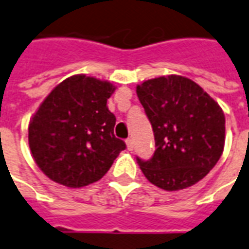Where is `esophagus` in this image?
<instances>
[{"mask_svg":"<svg viewBox=\"0 0 249 249\" xmlns=\"http://www.w3.org/2000/svg\"><path fill=\"white\" fill-rule=\"evenodd\" d=\"M126 144H127V149L130 150V151H133V150H134V142H133V139H131V138H127V139H126Z\"/></svg>","mask_w":249,"mask_h":249,"instance_id":"esophagus-1","label":"esophagus"}]
</instances>
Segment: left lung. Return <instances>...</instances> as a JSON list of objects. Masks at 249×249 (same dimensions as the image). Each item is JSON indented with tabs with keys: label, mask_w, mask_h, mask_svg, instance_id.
<instances>
[{
	"label": "left lung",
	"mask_w": 249,
	"mask_h": 249,
	"mask_svg": "<svg viewBox=\"0 0 249 249\" xmlns=\"http://www.w3.org/2000/svg\"><path fill=\"white\" fill-rule=\"evenodd\" d=\"M149 118L156 151L141 170L167 192L186 189L205 177L223 154L225 116L221 107L188 77L169 75L137 87Z\"/></svg>",
	"instance_id": "obj_1"
}]
</instances>
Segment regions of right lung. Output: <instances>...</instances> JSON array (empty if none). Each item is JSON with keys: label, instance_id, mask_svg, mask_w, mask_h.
I'll list each match as a JSON object with an SVG mask.
<instances>
[{"label": "right lung", "instance_id": "add662e5", "mask_svg": "<svg viewBox=\"0 0 249 249\" xmlns=\"http://www.w3.org/2000/svg\"><path fill=\"white\" fill-rule=\"evenodd\" d=\"M115 87L86 75L65 79L45 98L29 123V147L52 181L82 188L108 172L126 143L114 135L107 99Z\"/></svg>", "mask_w": 249, "mask_h": 249}]
</instances>
